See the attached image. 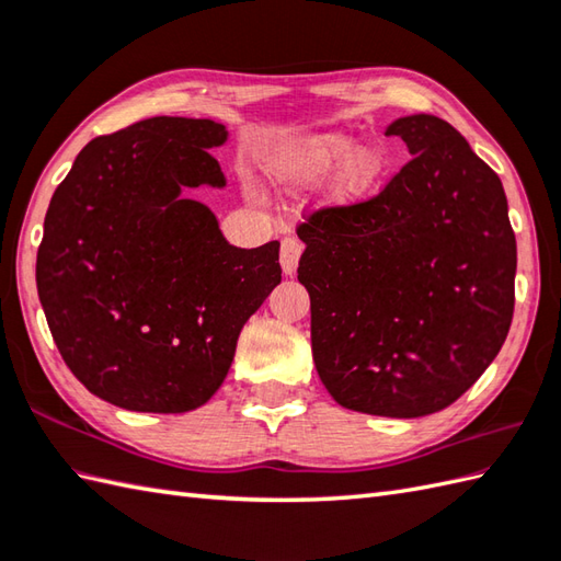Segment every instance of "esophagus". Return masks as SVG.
<instances>
[{
	"instance_id": "34e87169",
	"label": "esophagus",
	"mask_w": 561,
	"mask_h": 561,
	"mask_svg": "<svg viewBox=\"0 0 561 561\" xmlns=\"http://www.w3.org/2000/svg\"><path fill=\"white\" fill-rule=\"evenodd\" d=\"M301 241H296V238H284L282 241V253H279V262H282V272L284 274H291L299 267V257H301Z\"/></svg>"
}]
</instances>
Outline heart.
I'll return each mask as SVG.
<instances>
[{
    "instance_id": "heart-1",
    "label": "heart",
    "mask_w": 561,
    "mask_h": 561,
    "mask_svg": "<svg viewBox=\"0 0 561 561\" xmlns=\"http://www.w3.org/2000/svg\"><path fill=\"white\" fill-rule=\"evenodd\" d=\"M337 171L330 199L352 205L374 193L386 173V157L378 147H354V137L325 133L282 147L272 159L274 181L284 185H318Z\"/></svg>"
}]
</instances>
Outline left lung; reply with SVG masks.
<instances>
[{
    "instance_id": "1",
    "label": "left lung",
    "mask_w": 561,
    "mask_h": 561,
    "mask_svg": "<svg viewBox=\"0 0 561 561\" xmlns=\"http://www.w3.org/2000/svg\"><path fill=\"white\" fill-rule=\"evenodd\" d=\"M412 161L362 205L299 226L318 376L342 408L426 416L494 362L514 318L516 236L499 175L436 115L398 117Z\"/></svg>"
}]
</instances>
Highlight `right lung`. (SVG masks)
<instances>
[{
    "label": "right lung",
    "mask_w": 561,
    "mask_h": 561,
    "mask_svg": "<svg viewBox=\"0 0 561 561\" xmlns=\"http://www.w3.org/2000/svg\"><path fill=\"white\" fill-rule=\"evenodd\" d=\"M207 117H149L91 139L45 214L35 282L53 340L93 396L133 412L197 410L245 320L282 282L279 243L236 248L195 187H226Z\"/></svg>",
    "instance_id": "add662e5"
}]
</instances>
